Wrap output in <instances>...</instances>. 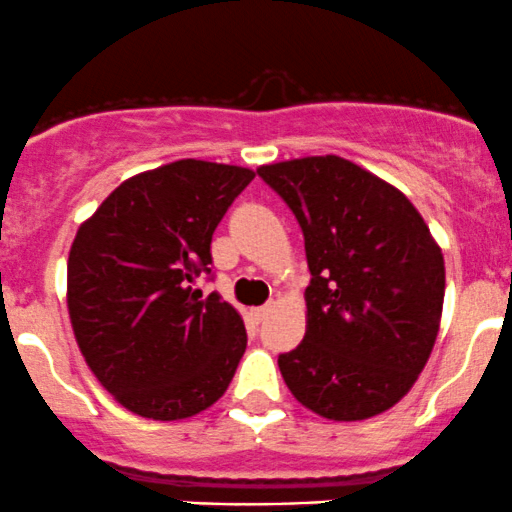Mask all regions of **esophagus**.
<instances>
[{
    "instance_id": "obj_1",
    "label": "esophagus",
    "mask_w": 512,
    "mask_h": 512,
    "mask_svg": "<svg viewBox=\"0 0 512 512\" xmlns=\"http://www.w3.org/2000/svg\"><path fill=\"white\" fill-rule=\"evenodd\" d=\"M271 309H273V304H263V307H254V309H251V317H254L256 321H263V319H266V314L268 312H271Z\"/></svg>"
}]
</instances>
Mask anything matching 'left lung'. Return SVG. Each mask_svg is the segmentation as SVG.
<instances>
[{"mask_svg":"<svg viewBox=\"0 0 512 512\" xmlns=\"http://www.w3.org/2000/svg\"><path fill=\"white\" fill-rule=\"evenodd\" d=\"M304 234L307 331L278 358L304 409L365 421L399 404L433 353L445 300L440 244L399 188L321 154L258 166Z\"/></svg>","mask_w":512,"mask_h":512,"instance_id":"obj_1","label":"left lung"}]
</instances>
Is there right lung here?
<instances>
[{
	"instance_id": "right-lung-1",
	"label": "right lung",
	"mask_w": 512,
	"mask_h": 512,
	"mask_svg": "<svg viewBox=\"0 0 512 512\" xmlns=\"http://www.w3.org/2000/svg\"><path fill=\"white\" fill-rule=\"evenodd\" d=\"M246 166L179 159L130 176L79 225L67 312L86 365L120 406L181 421L227 392L246 350L244 319L195 280Z\"/></svg>"
}]
</instances>
